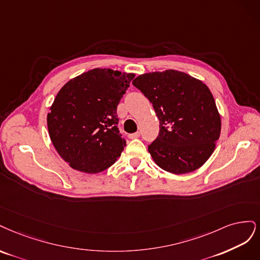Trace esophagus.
<instances>
[{
  "mask_svg": "<svg viewBox=\"0 0 260 260\" xmlns=\"http://www.w3.org/2000/svg\"><path fill=\"white\" fill-rule=\"evenodd\" d=\"M140 136V133H134V134H129L128 135V137L131 138V139H133V138H138Z\"/></svg>",
  "mask_w": 260,
  "mask_h": 260,
  "instance_id": "esophagus-1",
  "label": "esophagus"
}]
</instances>
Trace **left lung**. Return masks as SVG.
I'll use <instances>...</instances> for the list:
<instances>
[{"label": "left lung", "instance_id": "left-lung-1", "mask_svg": "<svg viewBox=\"0 0 260 260\" xmlns=\"http://www.w3.org/2000/svg\"><path fill=\"white\" fill-rule=\"evenodd\" d=\"M152 103L160 133L148 147L162 170L180 175L198 170L214 152L221 121L209 88L177 70L141 74L133 81Z\"/></svg>", "mask_w": 260, "mask_h": 260}]
</instances>
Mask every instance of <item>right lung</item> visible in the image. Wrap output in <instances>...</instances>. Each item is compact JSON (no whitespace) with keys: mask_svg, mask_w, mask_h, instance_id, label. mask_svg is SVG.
<instances>
[{"mask_svg":"<svg viewBox=\"0 0 260 260\" xmlns=\"http://www.w3.org/2000/svg\"><path fill=\"white\" fill-rule=\"evenodd\" d=\"M134 73L96 68L61 87L47 114L55 149L73 170L100 173L121 155L126 141L116 126V108Z\"/></svg>","mask_w":260,"mask_h":260,"instance_id":"add662e5","label":"right lung"}]
</instances>
